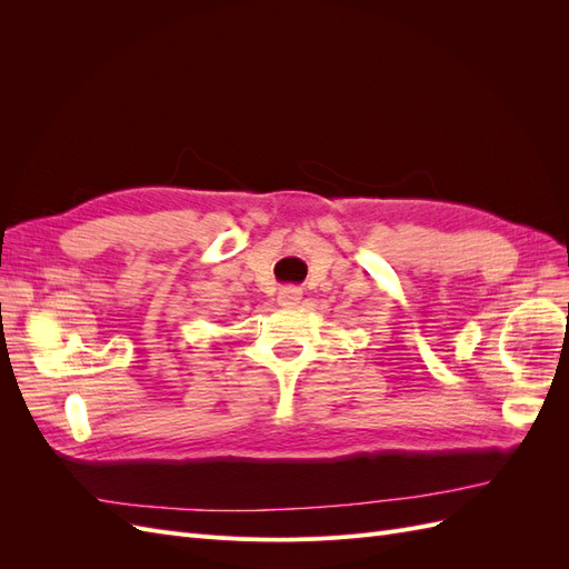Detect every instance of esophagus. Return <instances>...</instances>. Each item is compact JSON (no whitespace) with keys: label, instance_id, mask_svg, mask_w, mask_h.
<instances>
[{"label":"esophagus","instance_id":"1","mask_svg":"<svg viewBox=\"0 0 569 569\" xmlns=\"http://www.w3.org/2000/svg\"><path fill=\"white\" fill-rule=\"evenodd\" d=\"M301 297H303V291L299 287H282L278 291V303L291 308V306H299L301 303Z\"/></svg>","mask_w":569,"mask_h":569}]
</instances>
